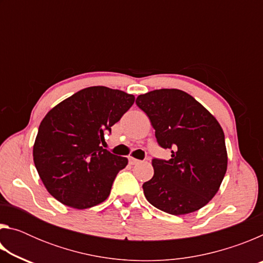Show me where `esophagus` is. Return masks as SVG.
<instances>
[{
  "label": "esophagus",
  "instance_id": "esophagus-1",
  "mask_svg": "<svg viewBox=\"0 0 263 263\" xmlns=\"http://www.w3.org/2000/svg\"><path fill=\"white\" fill-rule=\"evenodd\" d=\"M128 162H130V164H138L140 162V160H138V159H135V158H128Z\"/></svg>",
  "mask_w": 263,
  "mask_h": 263
}]
</instances>
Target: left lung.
<instances>
[{"mask_svg":"<svg viewBox=\"0 0 263 263\" xmlns=\"http://www.w3.org/2000/svg\"><path fill=\"white\" fill-rule=\"evenodd\" d=\"M137 105L148 116L158 144L172 159H153L154 175L142 184L145 197L174 216L199 210L219 190L228 169L224 131L217 119L180 89L139 95Z\"/></svg>","mask_w":263,"mask_h":263,"instance_id":"left-lung-1","label":"left lung"}]
</instances>
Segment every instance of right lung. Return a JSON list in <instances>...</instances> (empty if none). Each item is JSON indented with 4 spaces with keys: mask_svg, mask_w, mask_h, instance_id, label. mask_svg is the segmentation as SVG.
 <instances>
[{
    "mask_svg": "<svg viewBox=\"0 0 263 263\" xmlns=\"http://www.w3.org/2000/svg\"><path fill=\"white\" fill-rule=\"evenodd\" d=\"M135 103V96L88 87L46 114L33 145L39 177L53 197L73 209L104 202L127 159L101 146L104 135Z\"/></svg>",
    "mask_w": 263,
    "mask_h": 263,
    "instance_id": "right-lung-1",
    "label": "right lung"
}]
</instances>
